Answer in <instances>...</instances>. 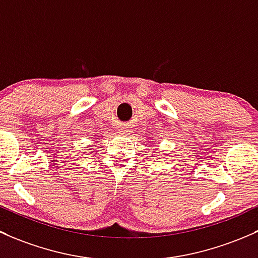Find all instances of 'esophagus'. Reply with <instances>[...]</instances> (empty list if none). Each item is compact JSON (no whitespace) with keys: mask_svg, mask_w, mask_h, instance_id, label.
Instances as JSON below:
<instances>
[{"mask_svg":"<svg viewBox=\"0 0 258 258\" xmlns=\"http://www.w3.org/2000/svg\"><path fill=\"white\" fill-rule=\"evenodd\" d=\"M120 132H121V134H126V133H128V132H129V130H128V129H126V128H121V130H120Z\"/></svg>","mask_w":258,"mask_h":258,"instance_id":"34e87169","label":"esophagus"}]
</instances>
